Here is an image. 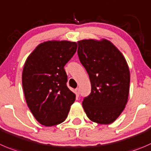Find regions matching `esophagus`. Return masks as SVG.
Wrapping results in <instances>:
<instances>
[{
	"label": "esophagus",
	"instance_id": "esophagus-1",
	"mask_svg": "<svg viewBox=\"0 0 151 151\" xmlns=\"http://www.w3.org/2000/svg\"><path fill=\"white\" fill-rule=\"evenodd\" d=\"M74 93H75L76 96H79V95H80V88H76L75 90H74Z\"/></svg>",
	"mask_w": 151,
	"mask_h": 151
}]
</instances>
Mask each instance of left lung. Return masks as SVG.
<instances>
[{
  "label": "left lung",
  "mask_w": 151,
  "mask_h": 151,
  "mask_svg": "<svg viewBox=\"0 0 151 151\" xmlns=\"http://www.w3.org/2000/svg\"><path fill=\"white\" fill-rule=\"evenodd\" d=\"M78 43L79 59L88 74L91 92L83 101L88 117L99 124H111L128 102L130 71L125 58L114 45L103 39Z\"/></svg>",
  "instance_id": "1"
}]
</instances>
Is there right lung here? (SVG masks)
Here are the masks:
<instances>
[{
    "mask_svg": "<svg viewBox=\"0 0 151 151\" xmlns=\"http://www.w3.org/2000/svg\"><path fill=\"white\" fill-rule=\"evenodd\" d=\"M77 49L75 42H44L25 63L22 84L26 103L35 119L45 126L64 122L75 101V94L67 87L64 66Z\"/></svg>",
    "mask_w": 151,
    "mask_h": 151,
    "instance_id": "obj_1",
    "label": "right lung"
}]
</instances>
